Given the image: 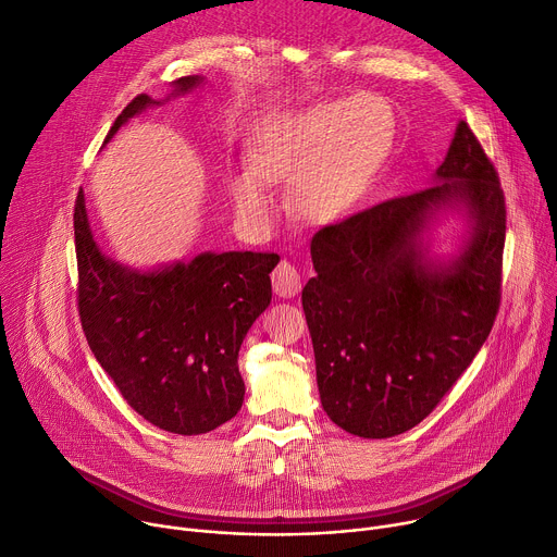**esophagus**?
<instances>
[{"mask_svg": "<svg viewBox=\"0 0 557 557\" xmlns=\"http://www.w3.org/2000/svg\"><path fill=\"white\" fill-rule=\"evenodd\" d=\"M272 287L276 296L292 298L301 292V274H298V270L292 263L281 261L272 272Z\"/></svg>", "mask_w": 557, "mask_h": 557, "instance_id": "esophagus-1", "label": "esophagus"}]
</instances>
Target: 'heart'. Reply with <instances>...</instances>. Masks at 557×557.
Wrapping results in <instances>:
<instances>
[{
  "label": "heart",
  "mask_w": 557,
  "mask_h": 557,
  "mask_svg": "<svg viewBox=\"0 0 557 557\" xmlns=\"http://www.w3.org/2000/svg\"><path fill=\"white\" fill-rule=\"evenodd\" d=\"M393 136V117L379 98L350 96L285 113L265 124L251 169L230 178L238 216L251 225L272 219L270 183H293L296 211L310 223H334L363 198Z\"/></svg>",
  "instance_id": "b5f03b06"
}]
</instances>
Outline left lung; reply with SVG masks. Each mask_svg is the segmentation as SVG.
Here are the masks:
<instances>
[{"instance_id": "obj_1", "label": "left lung", "mask_w": 557, "mask_h": 557, "mask_svg": "<svg viewBox=\"0 0 557 557\" xmlns=\"http://www.w3.org/2000/svg\"><path fill=\"white\" fill-rule=\"evenodd\" d=\"M465 221L460 247L430 232ZM506 205L497 171L459 120L433 183L314 234L304 287L323 410L346 433L386 440L433 412L475 359L499 310Z\"/></svg>"}]
</instances>
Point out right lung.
Returning a JSON list of instances; mask_svg holds the SVG:
<instances>
[{
    "instance_id": "obj_1",
    "label": "right lung",
    "mask_w": 557,
    "mask_h": 557,
    "mask_svg": "<svg viewBox=\"0 0 557 557\" xmlns=\"http://www.w3.org/2000/svg\"><path fill=\"white\" fill-rule=\"evenodd\" d=\"M205 77L174 82L171 98L198 89ZM162 104L140 94L113 122L122 124ZM77 308L98 363L149 423L176 435H202L230 421L243 406L238 350L247 330L272 301L270 272L276 253L202 251L136 270L102 253L87 202L75 200Z\"/></svg>"
}]
</instances>
